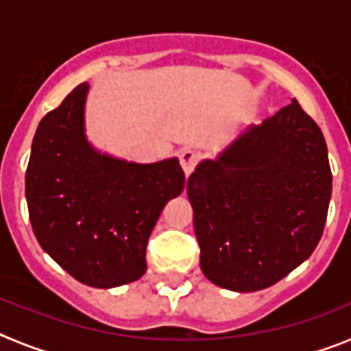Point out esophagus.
<instances>
[{"instance_id": "1", "label": "esophagus", "mask_w": 351, "mask_h": 351, "mask_svg": "<svg viewBox=\"0 0 351 351\" xmlns=\"http://www.w3.org/2000/svg\"><path fill=\"white\" fill-rule=\"evenodd\" d=\"M179 161H181V167L182 170H184L186 176H190V173L193 172L195 165H197L198 154L195 153V151H191V149H184V151H181V154H179Z\"/></svg>"}]
</instances>
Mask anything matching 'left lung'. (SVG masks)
<instances>
[{
	"mask_svg": "<svg viewBox=\"0 0 351 351\" xmlns=\"http://www.w3.org/2000/svg\"><path fill=\"white\" fill-rule=\"evenodd\" d=\"M186 193L207 280L241 293L272 287L324 234L332 195L324 133L291 100L200 161Z\"/></svg>",
	"mask_w": 351,
	"mask_h": 351,
	"instance_id": "obj_1",
	"label": "left lung"
}]
</instances>
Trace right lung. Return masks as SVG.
Here are the masks:
<instances>
[{"label":"right lung","instance_id":"add662e5","mask_svg":"<svg viewBox=\"0 0 351 351\" xmlns=\"http://www.w3.org/2000/svg\"><path fill=\"white\" fill-rule=\"evenodd\" d=\"M89 84L40 121L26 170L29 221L42 250L95 288L141 280L161 210L184 190L178 158L135 163L101 153L86 135Z\"/></svg>","mask_w":351,"mask_h":351}]
</instances>
